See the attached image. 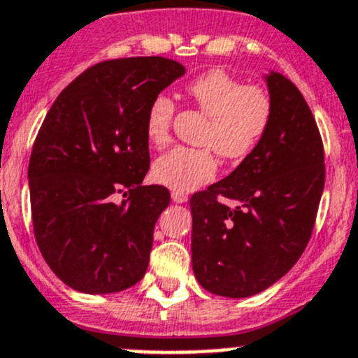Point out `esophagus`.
<instances>
[{
  "mask_svg": "<svg viewBox=\"0 0 358 358\" xmlns=\"http://www.w3.org/2000/svg\"><path fill=\"white\" fill-rule=\"evenodd\" d=\"M172 201L176 202V204H185L186 201H188V196L185 195V193H179V192H172Z\"/></svg>",
  "mask_w": 358,
  "mask_h": 358,
  "instance_id": "obj_1",
  "label": "esophagus"
}]
</instances>
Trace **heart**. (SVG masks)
<instances>
[{
	"label": "heart",
	"mask_w": 358,
	"mask_h": 358,
	"mask_svg": "<svg viewBox=\"0 0 358 358\" xmlns=\"http://www.w3.org/2000/svg\"><path fill=\"white\" fill-rule=\"evenodd\" d=\"M193 103L209 117L202 133V145L213 147L220 156L241 159L248 156L271 122V101L264 90L247 87L222 69L204 72L186 87ZM176 103L157 94L145 113V136L152 145L170 140ZM216 157L211 149L176 147L162 154L152 165L154 181L176 192H193L213 181Z\"/></svg>",
	"instance_id": "heart-1"
}]
</instances>
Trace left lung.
<instances>
[{"instance_id": "obj_1", "label": "left lung", "mask_w": 358, "mask_h": 358, "mask_svg": "<svg viewBox=\"0 0 358 358\" xmlns=\"http://www.w3.org/2000/svg\"><path fill=\"white\" fill-rule=\"evenodd\" d=\"M262 80L266 134L225 179L189 199L193 273L218 296H254L284 277L309 243L323 193V143L309 104L280 72Z\"/></svg>"}]
</instances>
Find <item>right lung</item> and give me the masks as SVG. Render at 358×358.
Returning <instances> with one entry per match:
<instances>
[{"label":"right lung","instance_id":"1","mask_svg":"<svg viewBox=\"0 0 358 358\" xmlns=\"http://www.w3.org/2000/svg\"><path fill=\"white\" fill-rule=\"evenodd\" d=\"M162 57L97 64L49 108L28 166L37 245L72 289L111 294L142 280L156 220L170 204L163 186H142L149 170L145 113L185 76ZM120 192L128 199L114 202Z\"/></svg>","mask_w":358,"mask_h":358}]
</instances>
